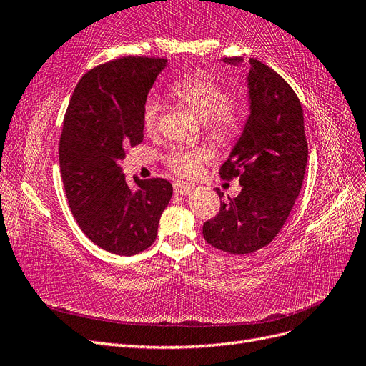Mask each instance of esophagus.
<instances>
[{
	"mask_svg": "<svg viewBox=\"0 0 366 366\" xmlns=\"http://www.w3.org/2000/svg\"><path fill=\"white\" fill-rule=\"evenodd\" d=\"M192 189H194V187L191 184H187V183H183V182H175L174 183V192L179 194V195L191 194Z\"/></svg>",
	"mask_w": 366,
	"mask_h": 366,
	"instance_id": "esophagus-1",
	"label": "esophagus"
}]
</instances>
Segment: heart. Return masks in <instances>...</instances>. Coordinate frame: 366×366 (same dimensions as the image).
<instances>
[{"instance_id":"heart-1","label":"heart","mask_w":366,"mask_h":366,"mask_svg":"<svg viewBox=\"0 0 366 366\" xmlns=\"http://www.w3.org/2000/svg\"><path fill=\"white\" fill-rule=\"evenodd\" d=\"M171 93L189 107L204 120V131L209 139L219 145L234 142L242 128L239 108L232 102L226 88L212 77L200 73H191L180 77L171 86ZM160 105L156 99H147L143 104L142 124L147 134L152 136L159 128ZM212 160V154L206 148H172L164 157L166 168L180 177H195Z\"/></svg>"}]
</instances>
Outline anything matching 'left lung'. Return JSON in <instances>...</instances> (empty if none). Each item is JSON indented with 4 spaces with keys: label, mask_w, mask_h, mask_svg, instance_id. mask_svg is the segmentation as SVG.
Listing matches in <instances>:
<instances>
[{
    "label": "left lung",
    "mask_w": 366,
    "mask_h": 366,
    "mask_svg": "<svg viewBox=\"0 0 366 366\" xmlns=\"http://www.w3.org/2000/svg\"><path fill=\"white\" fill-rule=\"evenodd\" d=\"M249 62L250 116L219 169L221 179H238L242 189L203 224L207 244L230 254L257 252L280 234L301 192L308 157L304 112L293 88L269 65Z\"/></svg>",
    "instance_id": "1"
}]
</instances>
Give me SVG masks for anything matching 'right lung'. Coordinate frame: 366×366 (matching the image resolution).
Returning a JSON list of instances; mask_svg holds the SVG:
<instances>
[{"instance_id": "1", "label": "right lung", "mask_w": 366, "mask_h": 366, "mask_svg": "<svg viewBox=\"0 0 366 366\" xmlns=\"http://www.w3.org/2000/svg\"><path fill=\"white\" fill-rule=\"evenodd\" d=\"M166 62L124 56L97 65L77 82L62 122L61 175L76 223L96 246L124 257L151 247L172 197L164 179H134L131 191L119 166L143 142V104Z\"/></svg>"}]
</instances>
